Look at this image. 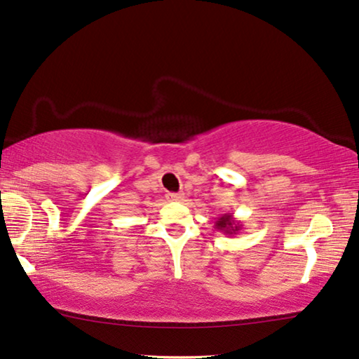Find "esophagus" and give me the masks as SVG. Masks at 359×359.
<instances>
[{"instance_id": "34e87169", "label": "esophagus", "mask_w": 359, "mask_h": 359, "mask_svg": "<svg viewBox=\"0 0 359 359\" xmlns=\"http://www.w3.org/2000/svg\"><path fill=\"white\" fill-rule=\"evenodd\" d=\"M168 200L169 201H182V200H184V195H182V194H168Z\"/></svg>"}]
</instances>
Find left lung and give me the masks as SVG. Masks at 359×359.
<instances>
[{
	"label": "left lung",
	"instance_id": "obj_1",
	"mask_svg": "<svg viewBox=\"0 0 359 359\" xmlns=\"http://www.w3.org/2000/svg\"><path fill=\"white\" fill-rule=\"evenodd\" d=\"M241 228H242V224L237 219L232 218L231 213L221 215V216H218V219L215 221V229L221 231L226 236H236L237 232L241 231Z\"/></svg>",
	"mask_w": 359,
	"mask_h": 359
}]
</instances>
